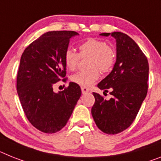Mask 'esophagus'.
Segmentation results:
<instances>
[{
  "label": "esophagus",
  "instance_id": "esophagus-1",
  "mask_svg": "<svg viewBox=\"0 0 161 161\" xmlns=\"http://www.w3.org/2000/svg\"><path fill=\"white\" fill-rule=\"evenodd\" d=\"M81 89H82V92H83V94H85V93L89 92V90H88V88H87V87H81Z\"/></svg>",
  "mask_w": 161,
  "mask_h": 161
}]
</instances>
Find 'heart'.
<instances>
[{
  "instance_id": "obj_1",
  "label": "heart",
  "mask_w": 161,
  "mask_h": 161,
  "mask_svg": "<svg viewBox=\"0 0 161 161\" xmlns=\"http://www.w3.org/2000/svg\"><path fill=\"white\" fill-rule=\"evenodd\" d=\"M81 57H90L87 64L90 69L78 72L70 79L79 86L90 87L99 78V70L102 73H108L113 69L116 61V51L106 41L90 37L79 45V53L72 48L66 49L64 54L66 68L71 71L76 69Z\"/></svg>"
}]
</instances>
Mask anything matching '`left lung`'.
Instances as JSON below:
<instances>
[{"instance_id": "obj_1", "label": "left lung", "mask_w": 161, "mask_h": 161, "mask_svg": "<svg viewBox=\"0 0 161 161\" xmlns=\"http://www.w3.org/2000/svg\"><path fill=\"white\" fill-rule=\"evenodd\" d=\"M104 32L101 36H109ZM116 39V62L109 75L97 87L110 90L112 97L106 100L103 96L93 92L95 103L92 114L98 129L107 134H117L133 124L145 99L148 89L149 64L147 56L137 44L125 33L111 32Z\"/></svg>"}]
</instances>
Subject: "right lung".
<instances>
[{"instance_id": "add662e5", "label": "right lung", "mask_w": 161, "mask_h": 161, "mask_svg": "<svg viewBox=\"0 0 161 161\" xmlns=\"http://www.w3.org/2000/svg\"><path fill=\"white\" fill-rule=\"evenodd\" d=\"M74 31L47 32L26 47L17 74V92L28 121L45 133H55L65 126L82 91L69 83L55 93L53 85L67 79L64 54Z\"/></svg>"}]
</instances>
